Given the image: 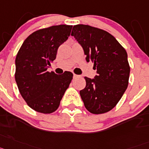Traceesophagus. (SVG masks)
Listing matches in <instances>:
<instances>
[{"mask_svg":"<svg viewBox=\"0 0 149 149\" xmlns=\"http://www.w3.org/2000/svg\"><path fill=\"white\" fill-rule=\"evenodd\" d=\"M79 76V75H76V74H73V78H74V79H76V78H78Z\"/></svg>","mask_w":149,"mask_h":149,"instance_id":"1","label":"esophagus"}]
</instances>
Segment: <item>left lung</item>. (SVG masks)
Instances as JSON below:
<instances>
[{
  "label": "left lung",
  "instance_id": "obj_1",
  "mask_svg": "<svg viewBox=\"0 0 149 149\" xmlns=\"http://www.w3.org/2000/svg\"><path fill=\"white\" fill-rule=\"evenodd\" d=\"M71 35L83 49L86 61H91L97 70L94 79L85 76L86 86L79 91L85 108L93 114L110 111L128 85L127 52L112 34L89 25H74Z\"/></svg>",
  "mask_w": 149,
  "mask_h": 149
}]
</instances>
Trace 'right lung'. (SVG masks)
Listing matches in <instances>:
<instances>
[{"label":"right lung","instance_id":"obj_1","mask_svg":"<svg viewBox=\"0 0 149 149\" xmlns=\"http://www.w3.org/2000/svg\"><path fill=\"white\" fill-rule=\"evenodd\" d=\"M72 27L60 24L38 30L27 37L18 52L15 82L23 99L37 112H55L73 79L69 71L61 75L47 71L58 47L70 35Z\"/></svg>","mask_w":149,"mask_h":149}]
</instances>
